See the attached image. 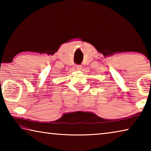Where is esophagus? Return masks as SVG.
Returning <instances> with one entry per match:
<instances>
[{"instance_id":"34e87169","label":"esophagus","mask_w":151,"mask_h":151,"mask_svg":"<svg viewBox=\"0 0 151 151\" xmlns=\"http://www.w3.org/2000/svg\"><path fill=\"white\" fill-rule=\"evenodd\" d=\"M76 69H77L78 70H81L82 68H83V66H82L81 65H76Z\"/></svg>"}]
</instances>
